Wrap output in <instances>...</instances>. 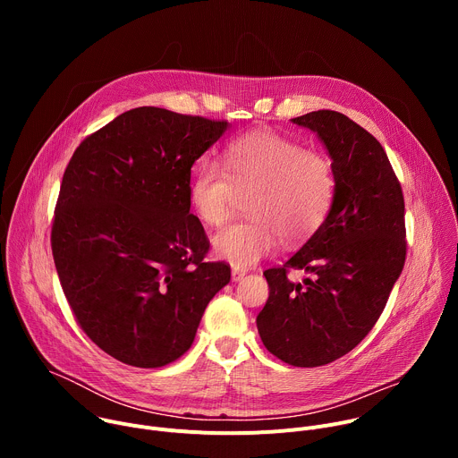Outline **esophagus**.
Listing matches in <instances>:
<instances>
[{
	"label": "esophagus",
	"instance_id": "1",
	"mask_svg": "<svg viewBox=\"0 0 458 458\" xmlns=\"http://www.w3.org/2000/svg\"><path fill=\"white\" fill-rule=\"evenodd\" d=\"M244 276H246V270H241V268H232V281H233V283H239V281H242V279H244Z\"/></svg>",
	"mask_w": 458,
	"mask_h": 458
}]
</instances>
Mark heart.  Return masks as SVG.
<instances>
[{
	"label": "heart",
	"mask_w": 458,
	"mask_h": 458,
	"mask_svg": "<svg viewBox=\"0 0 458 458\" xmlns=\"http://www.w3.org/2000/svg\"><path fill=\"white\" fill-rule=\"evenodd\" d=\"M246 199L250 219L233 221L212 237L214 255L250 268L272 255L281 237L304 241L330 212L335 175L332 161L317 150L268 130L233 140L217 163H203L188 186L191 210L205 225H221L232 208L235 191Z\"/></svg>",
	"instance_id": "b5f03b06"
}]
</instances>
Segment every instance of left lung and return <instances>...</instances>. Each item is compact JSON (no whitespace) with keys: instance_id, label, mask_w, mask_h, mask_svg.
Instances as JSON below:
<instances>
[{"instance_id":"8db88e82","label":"left lung","mask_w":458,"mask_h":458,"mask_svg":"<svg viewBox=\"0 0 458 458\" xmlns=\"http://www.w3.org/2000/svg\"><path fill=\"white\" fill-rule=\"evenodd\" d=\"M328 152L335 193L317 232L265 277L267 306L257 315L260 341L277 359L315 368L352 352L375 326L406 260L404 198L382 145L335 110L292 119ZM309 277L292 284L288 269Z\"/></svg>"}]
</instances>
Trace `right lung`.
Here are the masks:
<instances>
[{"label":"right lung","instance_id":"add662e5","mask_svg":"<svg viewBox=\"0 0 458 458\" xmlns=\"http://www.w3.org/2000/svg\"><path fill=\"white\" fill-rule=\"evenodd\" d=\"M226 121L140 106L74 152L52 225L55 270L83 332L114 359L159 368L193 343L230 283L190 214V174Z\"/></svg>","mask_w":458,"mask_h":458}]
</instances>
